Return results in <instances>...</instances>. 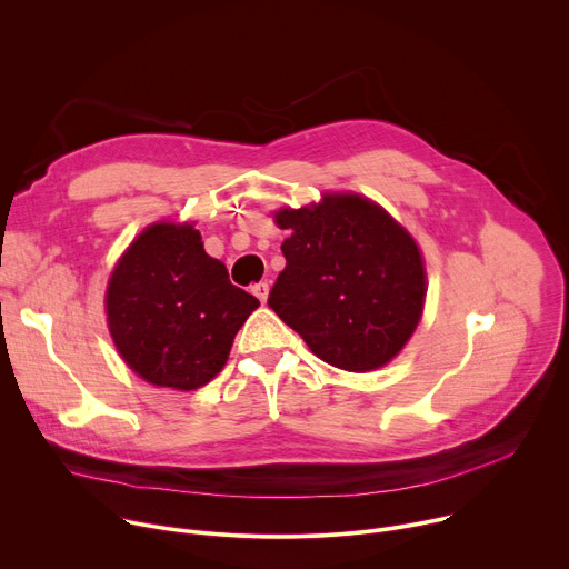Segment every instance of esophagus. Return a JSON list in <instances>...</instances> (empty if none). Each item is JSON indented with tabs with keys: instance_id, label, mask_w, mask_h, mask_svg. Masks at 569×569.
Wrapping results in <instances>:
<instances>
[{
	"instance_id": "34e87169",
	"label": "esophagus",
	"mask_w": 569,
	"mask_h": 569,
	"mask_svg": "<svg viewBox=\"0 0 569 569\" xmlns=\"http://www.w3.org/2000/svg\"><path fill=\"white\" fill-rule=\"evenodd\" d=\"M252 292H254V297L261 301V303H266V299H268V292H270V286L268 283H254L252 286Z\"/></svg>"
}]
</instances>
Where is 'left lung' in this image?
<instances>
[{
    "mask_svg": "<svg viewBox=\"0 0 569 569\" xmlns=\"http://www.w3.org/2000/svg\"><path fill=\"white\" fill-rule=\"evenodd\" d=\"M286 268L268 303L310 351L347 371L387 365L423 312L426 270L412 236L360 196L283 209Z\"/></svg>",
    "mask_w": 569,
    "mask_h": 569,
    "instance_id": "1",
    "label": "left lung"
}]
</instances>
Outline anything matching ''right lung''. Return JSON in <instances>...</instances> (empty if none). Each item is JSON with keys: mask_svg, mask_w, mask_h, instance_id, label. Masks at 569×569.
<instances>
[{"mask_svg": "<svg viewBox=\"0 0 569 569\" xmlns=\"http://www.w3.org/2000/svg\"><path fill=\"white\" fill-rule=\"evenodd\" d=\"M259 299L229 281L191 224L148 227L112 272L106 308L112 340L143 380L198 389L224 365Z\"/></svg>", "mask_w": 569, "mask_h": 569, "instance_id": "right-lung-1", "label": "right lung"}]
</instances>
